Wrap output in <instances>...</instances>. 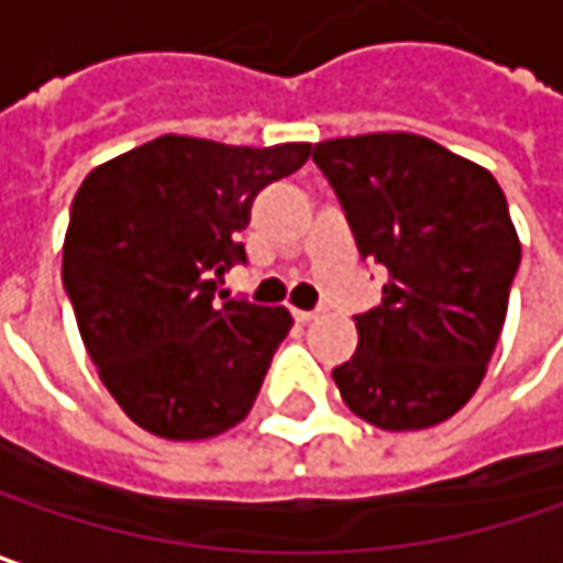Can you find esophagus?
Wrapping results in <instances>:
<instances>
[{"label":"esophagus","instance_id":"1","mask_svg":"<svg viewBox=\"0 0 563 563\" xmlns=\"http://www.w3.org/2000/svg\"><path fill=\"white\" fill-rule=\"evenodd\" d=\"M292 314H296V321H302V324H309V321L318 318V312H306V309H292Z\"/></svg>","mask_w":563,"mask_h":563}]
</instances>
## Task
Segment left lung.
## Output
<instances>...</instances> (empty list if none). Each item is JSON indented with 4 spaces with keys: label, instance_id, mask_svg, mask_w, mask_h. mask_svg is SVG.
Wrapping results in <instances>:
<instances>
[{
    "label": "left lung",
    "instance_id": "1",
    "mask_svg": "<svg viewBox=\"0 0 563 563\" xmlns=\"http://www.w3.org/2000/svg\"><path fill=\"white\" fill-rule=\"evenodd\" d=\"M356 249L388 271L382 306L356 314L360 344L331 376L379 430H423L459 411L504 331L519 239L487 168L413 133L314 143Z\"/></svg>",
    "mask_w": 563,
    "mask_h": 563
}]
</instances>
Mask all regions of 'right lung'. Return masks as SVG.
<instances>
[{
	"mask_svg": "<svg viewBox=\"0 0 563 563\" xmlns=\"http://www.w3.org/2000/svg\"><path fill=\"white\" fill-rule=\"evenodd\" d=\"M309 152L168 133L98 165L79 187L63 286L104 388L143 430L210 440L249 417L292 318L229 299L216 280L245 264L239 232L254 197Z\"/></svg>",
	"mask_w": 563,
	"mask_h": 563,
	"instance_id": "add662e5",
	"label": "right lung"
}]
</instances>
